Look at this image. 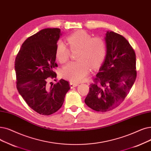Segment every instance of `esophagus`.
Returning <instances> with one entry per match:
<instances>
[{
	"mask_svg": "<svg viewBox=\"0 0 151 151\" xmlns=\"http://www.w3.org/2000/svg\"><path fill=\"white\" fill-rule=\"evenodd\" d=\"M78 85V83H72V82L70 83V86L71 88H73L74 87L77 86Z\"/></svg>",
	"mask_w": 151,
	"mask_h": 151,
	"instance_id": "obj_1",
	"label": "esophagus"
}]
</instances>
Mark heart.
<instances>
[{
    "label": "heart",
    "instance_id": "heart-1",
    "mask_svg": "<svg viewBox=\"0 0 151 151\" xmlns=\"http://www.w3.org/2000/svg\"><path fill=\"white\" fill-rule=\"evenodd\" d=\"M67 42L71 50H77L76 62H70L63 67L62 77L72 83H78L84 79L89 73L91 67L96 69L104 62L106 56V44L100 37H93L84 30H78L68 36ZM70 50L61 41H58L55 57L60 63H66L70 58Z\"/></svg>",
    "mask_w": 151,
    "mask_h": 151
}]
</instances>
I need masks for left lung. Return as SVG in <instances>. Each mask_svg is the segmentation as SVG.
Instances as JSON below:
<instances>
[{
	"label": "left lung",
	"mask_w": 151,
	"mask_h": 151,
	"mask_svg": "<svg viewBox=\"0 0 151 151\" xmlns=\"http://www.w3.org/2000/svg\"><path fill=\"white\" fill-rule=\"evenodd\" d=\"M105 39L106 58L84 100L89 107L102 112L119 106L136 78V54L129 42L114 31H107Z\"/></svg>",
	"instance_id": "left-lung-1"
}]
</instances>
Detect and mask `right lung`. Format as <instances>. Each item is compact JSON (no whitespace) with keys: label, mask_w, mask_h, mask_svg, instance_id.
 Here are the masks:
<instances>
[{"label":"right lung","mask_w":151,"mask_h":151,"mask_svg":"<svg viewBox=\"0 0 151 151\" xmlns=\"http://www.w3.org/2000/svg\"><path fill=\"white\" fill-rule=\"evenodd\" d=\"M60 35L59 28L39 31L23 43L15 58L18 93L30 108L43 115L59 110L70 89L69 83L63 79L56 84L47 83L49 78L57 77L55 48Z\"/></svg>","instance_id":"1"}]
</instances>
